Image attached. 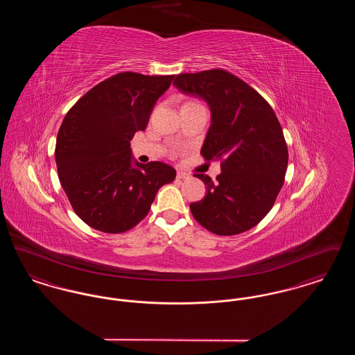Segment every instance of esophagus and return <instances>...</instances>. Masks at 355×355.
<instances>
[{
  "label": "esophagus",
  "instance_id": "esophagus-1",
  "mask_svg": "<svg viewBox=\"0 0 355 355\" xmlns=\"http://www.w3.org/2000/svg\"><path fill=\"white\" fill-rule=\"evenodd\" d=\"M177 178L178 180H189L190 178V175L185 173V171H177Z\"/></svg>",
  "mask_w": 355,
  "mask_h": 355
}]
</instances>
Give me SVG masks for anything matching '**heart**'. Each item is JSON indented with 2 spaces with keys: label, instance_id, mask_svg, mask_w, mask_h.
Instances as JSON below:
<instances>
[{
  "label": "heart",
  "instance_id": "b5f03b06",
  "mask_svg": "<svg viewBox=\"0 0 355 355\" xmlns=\"http://www.w3.org/2000/svg\"><path fill=\"white\" fill-rule=\"evenodd\" d=\"M186 103H198V102H194V101H187Z\"/></svg>",
  "mask_w": 355,
  "mask_h": 355
}]
</instances>
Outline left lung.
Returning a JSON list of instances; mask_svg holds the SVG:
<instances>
[{
  "instance_id": "1",
  "label": "left lung",
  "mask_w": 355,
  "mask_h": 355,
  "mask_svg": "<svg viewBox=\"0 0 355 355\" xmlns=\"http://www.w3.org/2000/svg\"><path fill=\"white\" fill-rule=\"evenodd\" d=\"M173 84L209 103L211 125L201 154L220 161L222 170L216 181L196 174L206 196L190 203L193 217L217 236L250 230L270 211L286 174V141L270 103L223 69L182 73Z\"/></svg>"
}]
</instances>
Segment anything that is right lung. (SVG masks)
Here are the masks:
<instances>
[{
	"mask_svg": "<svg viewBox=\"0 0 355 355\" xmlns=\"http://www.w3.org/2000/svg\"><path fill=\"white\" fill-rule=\"evenodd\" d=\"M174 76L117 73L69 109L55 142L58 178L74 213L90 227L125 233L144 220L158 189L175 178L168 164L132 166L130 139L144 132Z\"/></svg>",
	"mask_w": 355,
	"mask_h": 355,
	"instance_id": "right-lung-1",
	"label": "right lung"
}]
</instances>
